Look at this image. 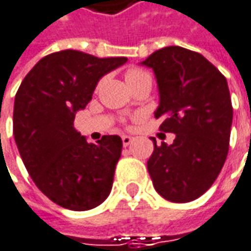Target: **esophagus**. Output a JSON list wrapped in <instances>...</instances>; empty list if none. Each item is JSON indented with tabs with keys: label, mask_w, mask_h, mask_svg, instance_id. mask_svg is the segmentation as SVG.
<instances>
[{
	"label": "esophagus",
	"mask_w": 251,
	"mask_h": 251,
	"mask_svg": "<svg viewBox=\"0 0 251 251\" xmlns=\"http://www.w3.org/2000/svg\"><path fill=\"white\" fill-rule=\"evenodd\" d=\"M132 140H133L132 136H127V135H124V136H122V143H124V146H129V145L132 143Z\"/></svg>",
	"instance_id": "obj_1"
}]
</instances>
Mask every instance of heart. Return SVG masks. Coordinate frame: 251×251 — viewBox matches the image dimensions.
<instances>
[{
	"label": "heart",
	"mask_w": 251,
	"mask_h": 251,
	"mask_svg": "<svg viewBox=\"0 0 251 251\" xmlns=\"http://www.w3.org/2000/svg\"><path fill=\"white\" fill-rule=\"evenodd\" d=\"M143 74H146V72L142 71V69H138V68H132V69H129V71L126 72V79L133 78V76H139V75H143Z\"/></svg>",
	"instance_id": "1"
}]
</instances>
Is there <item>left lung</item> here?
<instances>
[{"label":"left lung","mask_w":251,"mask_h":251,"mask_svg":"<svg viewBox=\"0 0 251 251\" xmlns=\"http://www.w3.org/2000/svg\"><path fill=\"white\" fill-rule=\"evenodd\" d=\"M142 65L156 75L159 129L176 135L172 145L152 139L149 175L162 198L192 201L214 183L227 157L233 121L227 81L201 53L182 47L162 48Z\"/></svg>","instance_id":"left-lung-1"}]
</instances>
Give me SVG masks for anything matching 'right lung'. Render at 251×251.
I'll list each match as a JSON object with an SVG mask.
<instances>
[{"label": "right lung", "instance_id": "obj_1", "mask_svg": "<svg viewBox=\"0 0 251 251\" xmlns=\"http://www.w3.org/2000/svg\"><path fill=\"white\" fill-rule=\"evenodd\" d=\"M127 58H98L74 50L44 56L21 82L14 103V138L37 187L69 210H89L109 196L122 139L95 143L74 127L98 81Z\"/></svg>", "mask_w": 251, "mask_h": 251}]
</instances>
